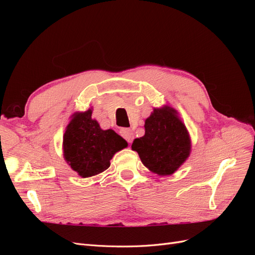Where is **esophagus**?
I'll use <instances>...</instances> for the list:
<instances>
[{
	"instance_id": "34e87169",
	"label": "esophagus",
	"mask_w": 255,
	"mask_h": 255,
	"mask_svg": "<svg viewBox=\"0 0 255 255\" xmlns=\"http://www.w3.org/2000/svg\"><path fill=\"white\" fill-rule=\"evenodd\" d=\"M120 135L125 138V139L128 141V142H132L133 141V138H134V134L132 132V129L129 128H121L120 129Z\"/></svg>"
}]
</instances>
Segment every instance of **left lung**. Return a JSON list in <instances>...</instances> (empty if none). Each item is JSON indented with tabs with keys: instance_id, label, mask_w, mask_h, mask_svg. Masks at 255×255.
Segmentation results:
<instances>
[{
	"instance_id": "1",
	"label": "left lung",
	"mask_w": 255,
	"mask_h": 255,
	"mask_svg": "<svg viewBox=\"0 0 255 255\" xmlns=\"http://www.w3.org/2000/svg\"><path fill=\"white\" fill-rule=\"evenodd\" d=\"M144 136L136 138L132 149L142 164L159 175L172 174L190 153V139L184 123L169 106L154 109L144 123Z\"/></svg>"
}]
</instances>
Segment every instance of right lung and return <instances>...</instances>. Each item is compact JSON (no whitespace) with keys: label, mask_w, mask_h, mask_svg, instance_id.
Masks as SVG:
<instances>
[{"label":"right lung","mask_w":255,"mask_h":255,"mask_svg":"<svg viewBox=\"0 0 255 255\" xmlns=\"http://www.w3.org/2000/svg\"><path fill=\"white\" fill-rule=\"evenodd\" d=\"M91 114V110L74 114L64 135L65 159L82 177L106 170L114 154L128 145L113 129H101Z\"/></svg>","instance_id":"right-lung-1"}]
</instances>
